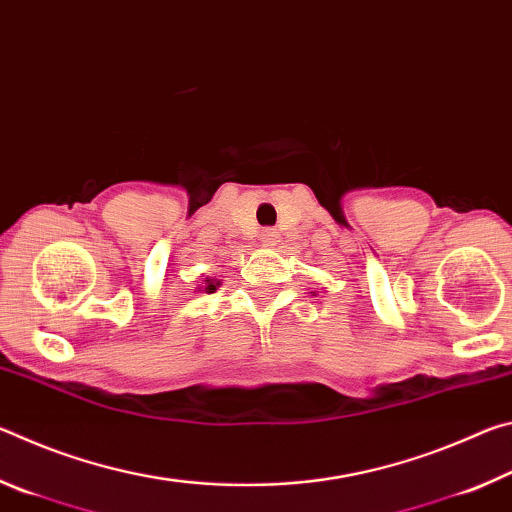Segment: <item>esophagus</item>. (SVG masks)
Masks as SVG:
<instances>
[{"label":"esophagus","instance_id":"esophagus-1","mask_svg":"<svg viewBox=\"0 0 512 512\" xmlns=\"http://www.w3.org/2000/svg\"><path fill=\"white\" fill-rule=\"evenodd\" d=\"M277 239H280V235H277V232H275V230H271V228L262 230V235H259V241H262L264 246H275V244H277Z\"/></svg>","mask_w":512,"mask_h":512}]
</instances>
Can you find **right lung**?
<instances>
[{
	"label": "right lung",
	"instance_id": "right-lung-1",
	"mask_svg": "<svg viewBox=\"0 0 512 512\" xmlns=\"http://www.w3.org/2000/svg\"><path fill=\"white\" fill-rule=\"evenodd\" d=\"M205 287H201L205 293H214L216 291V287H219V282H216V280H210V277H205Z\"/></svg>",
	"mask_w": 512,
	"mask_h": 512
}]
</instances>
